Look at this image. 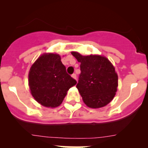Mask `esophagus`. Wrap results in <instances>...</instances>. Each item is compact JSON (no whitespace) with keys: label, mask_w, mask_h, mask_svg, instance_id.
<instances>
[{"label":"esophagus","mask_w":148,"mask_h":148,"mask_svg":"<svg viewBox=\"0 0 148 148\" xmlns=\"http://www.w3.org/2000/svg\"><path fill=\"white\" fill-rule=\"evenodd\" d=\"M72 77L73 78V79H76V74H72Z\"/></svg>","instance_id":"1"}]
</instances>
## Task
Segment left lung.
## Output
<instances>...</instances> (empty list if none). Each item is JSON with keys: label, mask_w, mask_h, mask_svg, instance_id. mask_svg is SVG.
<instances>
[{"label": "left lung", "mask_w": 148, "mask_h": 148, "mask_svg": "<svg viewBox=\"0 0 148 148\" xmlns=\"http://www.w3.org/2000/svg\"><path fill=\"white\" fill-rule=\"evenodd\" d=\"M81 62V74L76 88L86 106L92 108L105 106L112 101L118 86L115 67L106 57L84 56L72 52Z\"/></svg>", "instance_id": "left-lung-1"}]
</instances>
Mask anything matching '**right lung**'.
<instances>
[{
	"instance_id": "right-lung-1",
	"label": "right lung",
	"mask_w": 148,
	"mask_h": 148,
	"mask_svg": "<svg viewBox=\"0 0 148 148\" xmlns=\"http://www.w3.org/2000/svg\"><path fill=\"white\" fill-rule=\"evenodd\" d=\"M76 81L66 72L56 53H44L30 67L28 84L30 92L38 103L55 108L62 103L67 91Z\"/></svg>"
}]
</instances>
